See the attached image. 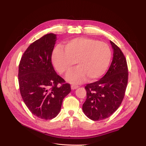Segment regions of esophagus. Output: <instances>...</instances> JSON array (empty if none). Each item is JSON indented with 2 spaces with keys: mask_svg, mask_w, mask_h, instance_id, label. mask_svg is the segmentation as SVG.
Returning a JSON list of instances; mask_svg holds the SVG:
<instances>
[{
  "mask_svg": "<svg viewBox=\"0 0 146 146\" xmlns=\"http://www.w3.org/2000/svg\"><path fill=\"white\" fill-rule=\"evenodd\" d=\"M78 88H79V86L78 85H71V88H72V90L77 89Z\"/></svg>",
  "mask_w": 146,
  "mask_h": 146,
  "instance_id": "esophagus-1",
  "label": "esophagus"
}]
</instances>
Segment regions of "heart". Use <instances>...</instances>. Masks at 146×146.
<instances>
[{
    "label": "heart",
    "mask_w": 146,
    "mask_h": 146,
    "mask_svg": "<svg viewBox=\"0 0 146 146\" xmlns=\"http://www.w3.org/2000/svg\"><path fill=\"white\" fill-rule=\"evenodd\" d=\"M53 51L52 60L61 74H68L77 62L78 68L67 77L73 83H81L87 79L98 80L105 74L111 60V50L104 42L87 38H76Z\"/></svg>",
    "instance_id": "heart-1"
}]
</instances>
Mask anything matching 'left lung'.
<instances>
[{"mask_svg":"<svg viewBox=\"0 0 146 146\" xmlns=\"http://www.w3.org/2000/svg\"><path fill=\"white\" fill-rule=\"evenodd\" d=\"M113 59L108 72L100 80L85 87L86 99L83 111L93 121L110 117L123 100L128 83V70L126 58L118 46L110 41Z\"/></svg>","mask_w":146,"mask_h":146,"instance_id":"left-lung-1","label":"left lung"}]
</instances>
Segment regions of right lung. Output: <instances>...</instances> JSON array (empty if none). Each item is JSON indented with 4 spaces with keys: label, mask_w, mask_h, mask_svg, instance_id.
<instances>
[{
    "label": "right lung",
    "mask_w": 146,
    "mask_h": 146,
    "mask_svg": "<svg viewBox=\"0 0 146 146\" xmlns=\"http://www.w3.org/2000/svg\"><path fill=\"white\" fill-rule=\"evenodd\" d=\"M57 39L52 33L31 44L19 64L18 82L23 101L33 114L43 119L55 118L63 100L71 91L70 84L55 72L51 63Z\"/></svg>",
    "instance_id": "obj_1"
}]
</instances>
